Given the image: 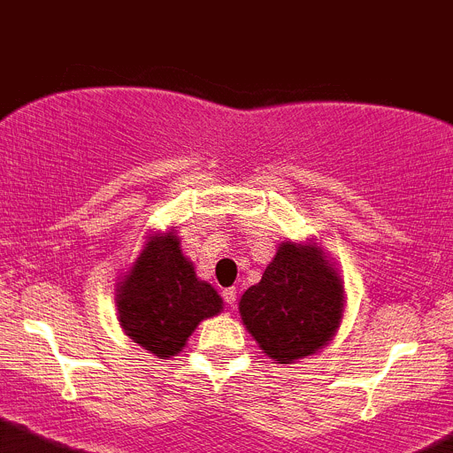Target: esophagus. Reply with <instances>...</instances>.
<instances>
[{
    "label": "esophagus",
    "mask_w": 453,
    "mask_h": 453,
    "mask_svg": "<svg viewBox=\"0 0 453 453\" xmlns=\"http://www.w3.org/2000/svg\"><path fill=\"white\" fill-rule=\"evenodd\" d=\"M223 300H226L227 307L234 309V303H236V288H234V287L223 288Z\"/></svg>",
    "instance_id": "34e87169"
}]
</instances>
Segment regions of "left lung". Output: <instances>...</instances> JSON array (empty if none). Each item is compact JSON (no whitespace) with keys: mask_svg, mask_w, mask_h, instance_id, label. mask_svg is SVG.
I'll use <instances>...</instances> for the list:
<instances>
[{"mask_svg":"<svg viewBox=\"0 0 453 453\" xmlns=\"http://www.w3.org/2000/svg\"><path fill=\"white\" fill-rule=\"evenodd\" d=\"M242 320L259 348L280 364L316 354L336 332L343 284L313 246L282 243L259 284L239 303Z\"/></svg>","mask_w":453,"mask_h":453,"instance_id":"obj_1","label":"left lung"}]
</instances>
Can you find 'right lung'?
Listing matches in <instances>:
<instances>
[{
  "label": "right lung",
  "instance_id": "right-lung-1",
  "mask_svg": "<svg viewBox=\"0 0 453 453\" xmlns=\"http://www.w3.org/2000/svg\"><path fill=\"white\" fill-rule=\"evenodd\" d=\"M221 296L180 252L173 232L153 236L119 287V323L135 343L156 357H173L203 318L221 311Z\"/></svg>",
  "mask_w": 453,
  "mask_h": 453
}]
</instances>
